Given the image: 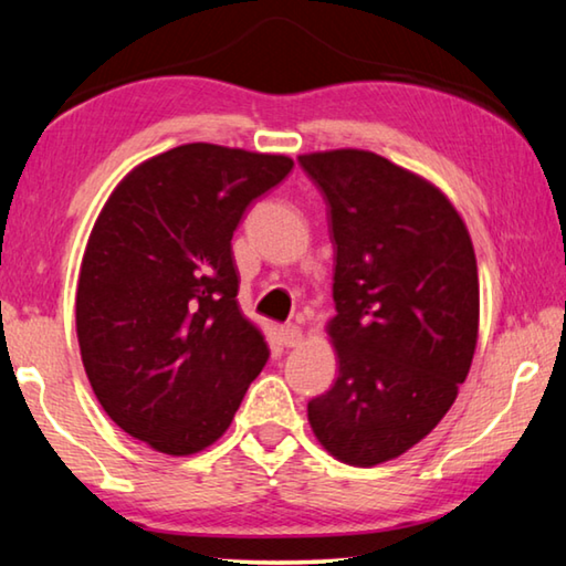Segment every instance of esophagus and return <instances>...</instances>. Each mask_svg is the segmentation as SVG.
I'll list each match as a JSON object with an SVG mask.
<instances>
[{
	"label": "esophagus",
	"mask_w": 566,
	"mask_h": 566,
	"mask_svg": "<svg viewBox=\"0 0 566 566\" xmlns=\"http://www.w3.org/2000/svg\"><path fill=\"white\" fill-rule=\"evenodd\" d=\"M280 342L284 344L286 349L300 347V344H302V329L296 327V324H284V327H280Z\"/></svg>",
	"instance_id": "1"
}]
</instances>
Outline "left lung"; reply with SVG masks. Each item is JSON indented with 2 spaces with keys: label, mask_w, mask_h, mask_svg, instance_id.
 <instances>
[{
  "label": "left lung",
  "mask_w": 566,
  "mask_h": 566,
  "mask_svg": "<svg viewBox=\"0 0 566 566\" xmlns=\"http://www.w3.org/2000/svg\"><path fill=\"white\" fill-rule=\"evenodd\" d=\"M300 165L327 197L337 247L327 334L339 375L306 417L332 457L375 467L432 432L472 367V237L442 189L375 151H312Z\"/></svg>",
  "instance_id": "8db88e82"
}]
</instances>
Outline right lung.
I'll use <instances>...</instances> for the list:
<instances>
[{
    "label": "right lung",
    "instance_id": "1",
    "mask_svg": "<svg viewBox=\"0 0 566 566\" xmlns=\"http://www.w3.org/2000/svg\"><path fill=\"white\" fill-rule=\"evenodd\" d=\"M292 167L191 142L134 167L92 227L76 284L82 364L114 424L155 452L214 444L270 359L239 310L232 234Z\"/></svg>",
    "mask_w": 566,
    "mask_h": 566
}]
</instances>
